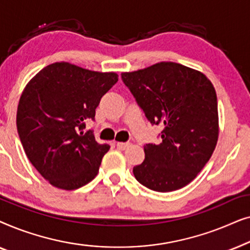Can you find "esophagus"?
Returning <instances> with one entry per match:
<instances>
[{
    "label": "esophagus",
    "instance_id": "obj_1",
    "mask_svg": "<svg viewBox=\"0 0 250 250\" xmlns=\"http://www.w3.org/2000/svg\"><path fill=\"white\" fill-rule=\"evenodd\" d=\"M129 146V142H117V148L121 150H125Z\"/></svg>",
    "mask_w": 250,
    "mask_h": 250
}]
</instances>
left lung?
<instances>
[{
    "label": "left lung",
    "mask_w": 250,
    "mask_h": 250,
    "mask_svg": "<svg viewBox=\"0 0 250 250\" xmlns=\"http://www.w3.org/2000/svg\"><path fill=\"white\" fill-rule=\"evenodd\" d=\"M151 124H162L163 141L145 146L146 158L133 168L142 186L169 192L196 179L218 139L216 92L200 71L163 61L122 74Z\"/></svg>",
    "instance_id": "1"
}]
</instances>
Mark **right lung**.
<instances>
[{"label": "right lung", "mask_w": 250, "mask_h": 250, "mask_svg": "<svg viewBox=\"0 0 250 250\" xmlns=\"http://www.w3.org/2000/svg\"><path fill=\"white\" fill-rule=\"evenodd\" d=\"M118 75L54 62L40 70L23 88L17 128L27 157L53 187L75 190L97 176L110 146L99 145L86 119H94L101 98Z\"/></svg>", "instance_id": "add662e5"}]
</instances>
